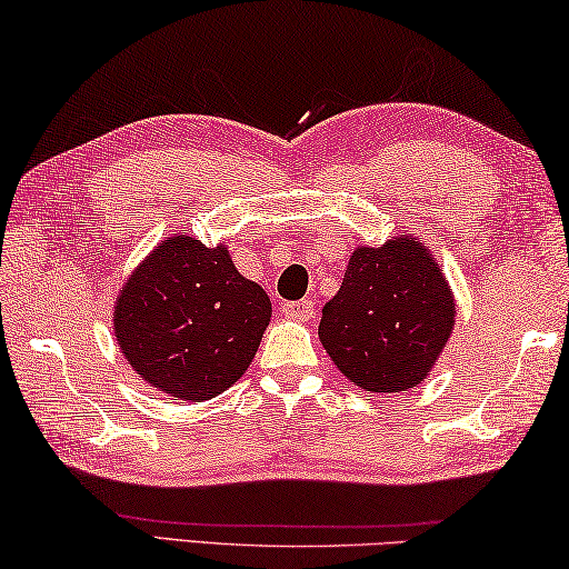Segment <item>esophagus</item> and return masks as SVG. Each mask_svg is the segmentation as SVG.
<instances>
[{
	"instance_id": "34e87169",
	"label": "esophagus",
	"mask_w": 569,
	"mask_h": 569,
	"mask_svg": "<svg viewBox=\"0 0 569 569\" xmlns=\"http://www.w3.org/2000/svg\"><path fill=\"white\" fill-rule=\"evenodd\" d=\"M284 318L297 320V322H310L312 315H315V305L312 300H297V302H287L282 307Z\"/></svg>"
}]
</instances>
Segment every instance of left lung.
Listing matches in <instances>:
<instances>
[{
    "mask_svg": "<svg viewBox=\"0 0 569 569\" xmlns=\"http://www.w3.org/2000/svg\"><path fill=\"white\" fill-rule=\"evenodd\" d=\"M453 322L449 279L431 249L403 231L380 247H356L318 335L350 383L400 393L431 376Z\"/></svg>",
    "mask_w": 569,
    "mask_h": 569,
    "instance_id": "8db88e82",
    "label": "left lung"
}]
</instances>
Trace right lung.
<instances>
[{
  "label": "right lung",
  "instance_id": "1",
  "mask_svg": "<svg viewBox=\"0 0 569 569\" xmlns=\"http://www.w3.org/2000/svg\"><path fill=\"white\" fill-rule=\"evenodd\" d=\"M272 318V302L231 262L229 247L166 237L126 277L113 332L128 366L186 403L219 396L244 376Z\"/></svg>",
  "mask_w": 569,
  "mask_h": 569
}]
</instances>
